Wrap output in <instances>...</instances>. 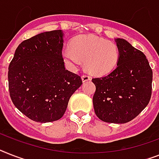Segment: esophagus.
I'll return each instance as SVG.
<instances>
[{
  "instance_id": "34e87169",
  "label": "esophagus",
  "mask_w": 159,
  "mask_h": 159,
  "mask_svg": "<svg viewBox=\"0 0 159 159\" xmlns=\"http://www.w3.org/2000/svg\"><path fill=\"white\" fill-rule=\"evenodd\" d=\"M91 80V76L89 75H82V80L83 82H85V81L90 80Z\"/></svg>"
}]
</instances>
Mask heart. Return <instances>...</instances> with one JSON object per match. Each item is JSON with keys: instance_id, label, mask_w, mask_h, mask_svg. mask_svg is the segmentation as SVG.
<instances>
[{"instance_id": "b5f03b06", "label": "heart", "mask_w": 159, "mask_h": 159, "mask_svg": "<svg viewBox=\"0 0 159 159\" xmlns=\"http://www.w3.org/2000/svg\"><path fill=\"white\" fill-rule=\"evenodd\" d=\"M62 57L70 66H76L79 59L84 61L89 72L105 75L115 68L119 57V48L115 43L93 35H81L70 43V50L62 52Z\"/></svg>"}]
</instances>
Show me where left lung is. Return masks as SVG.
I'll use <instances>...</instances> for the list:
<instances>
[{
  "mask_svg": "<svg viewBox=\"0 0 159 159\" xmlns=\"http://www.w3.org/2000/svg\"><path fill=\"white\" fill-rule=\"evenodd\" d=\"M119 51L117 66L108 75L93 78L95 114L106 123L125 124L149 104L153 71L145 55L124 39H115Z\"/></svg>",
  "mask_w": 159,
  "mask_h": 159,
  "instance_id": "8db88e82",
  "label": "left lung"
}]
</instances>
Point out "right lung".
I'll return each mask as SVG.
<instances>
[{"label": "right lung", "instance_id": "obj_1", "mask_svg": "<svg viewBox=\"0 0 159 159\" xmlns=\"http://www.w3.org/2000/svg\"><path fill=\"white\" fill-rule=\"evenodd\" d=\"M63 32L54 30L23 40L15 50L8 71L14 105L40 123L63 116L71 95L82 84L78 75L66 70Z\"/></svg>", "mask_w": 159, "mask_h": 159}]
</instances>
